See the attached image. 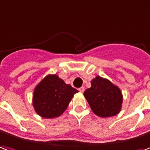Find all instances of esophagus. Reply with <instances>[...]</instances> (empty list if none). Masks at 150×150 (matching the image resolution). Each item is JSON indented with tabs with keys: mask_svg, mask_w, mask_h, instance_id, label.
<instances>
[{
	"mask_svg": "<svg viewBox=\"0 0 150 150\" xmlns=\"http://www.w3.org/2000/svg\"><path fill=\"white\" fill-rule=\"evenodd\" d=\"M78 90H79L81 93H84V91H85V88H84V87H81V88H78Z\"/></svg>",
	"mask_w": 150,
	"mask_h": 150,
	"instance_id": "1",
	"label": "esophagus"
}]
</instances>
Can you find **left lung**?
I'll return each instance as SVG.
<instances>
[{"label": "left lung", "instance_id": "obj_1", "mask_svg": "<svg viewBox=\"0 0 150 150\" xmlns=\"http://www.w3.org/2000/svg\"><path fill=\"white\" fill-rule=\"evenodd\" d=\"M84 96L93 112L100 117H110L121 110L123 95L118 86L110 80L97 76L91 81V87Z\"/></svg>", "mask_w": 150, "mask_h": 150}]
</instances>
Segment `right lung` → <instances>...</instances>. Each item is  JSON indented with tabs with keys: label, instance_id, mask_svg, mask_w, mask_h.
<instances>
[{
	"label": "right lung",
	"instance_id": "obj_1",
	"mask_svg": "<svg viewBox=\"0 0 150 150\" xmlns=\"http://www.w3.org/2000/svg\"><path fill=\"white\" fill-rule=\"evenodd\" d=\"M78 90L66 84L57 74H48L35 87L33 105L41 117L55 118L66 110Z\"/></svg>",
	"mask_w": 150,
	"mask_h": 150
}]
</instances>
